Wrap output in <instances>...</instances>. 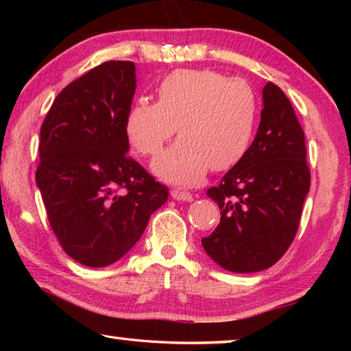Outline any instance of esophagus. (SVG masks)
<instances>
[{
	"instance_id": "1",
	"label": "esophagus",
	"mask_w": 351,
	"mask_h": 351,
	"mask_svg": "<svg viewBox=\"0 0 351 351\" xmlns=\"http://www.w3.org/2000/svg\"><path fill=\"white\" fill-rule=\"evenodd\" d=\"M170 193H171V197H173V199H178V201H192L193 199L192 193L184 192V190H180V189H173Z\"/></svg>"
}]
</instances>
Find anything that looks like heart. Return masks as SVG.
<instances>
[{
    "mask_svg": "<svg viewBox=\"0 0 351 351\" xmlns=\"http://www.w3.org/2000/svg\"><path fill=\"white\" fill-rule=\"evenodd\" d=\"M257 97L243 79L210 69H178L158 85V102L138 100L125 119V134L142 156H154L176 133L181 139L153 162L162 180L192 186L207 170L240 162L251 147Z\"/></svg>",
    "mask_w": 351,
    "mask_h": 351,
    "instance_id": "heart-1",
    "label": "heart"
}]
</instances>
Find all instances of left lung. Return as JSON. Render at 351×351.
<instances>
[{"instance_id": "obj_1", "label": "left lung", "mask_w": 351, "mask_h": 351, "mask_svg": "<svg viewBox=\"0 0 351 351\" xmlns=\"http://www.w3.org/2000/svg\"><path fill=\"white\" fill-rule=\"evenodd\" d=\"M310 184L304 130L285 93L268 82L258 132L247 153L207 190L221 218L201 239L204 251L232 272L271 268L294 240Z\"/></svg>"}]
</instances>
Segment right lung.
<instances>
[{"instance_id": "right-lung-1", "label": "right lung", "mask_w": 351, "mask_h": 351, "mask_svg": "<svg viewBox=\"0 0 351 351\" xmlns=\"http://www.w3.org/2000/svg\"><path fill=\"white\" fill-rule=\"evenodd\" d=\"M133 62L110 60L64 86L40 130L35 173L47 219L71 258L104 268L141 239L169 189L128 156Z\"/></svg>"}]
</instances>
